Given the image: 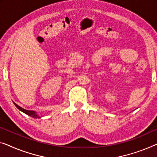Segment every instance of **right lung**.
I'll use <instances>...</instances> for the list:
<instances>
[{
	"label": "right lung",
	"instance_id": "obj_1",
	"mask_svg": "<svg viewBox=\"0 0 157 157\" xmlns=\"http://www.w3.org/2000/svg\"><path fill=\"white\" fill-rule=\"evenodd\" d=\"M14 104L15 105V106L17 107V108L19 110H20L21 111L24 112V113H26L27 115L31 116V117H32V118H41V116H39L38 115H37V114L36 113V112H34V111H28V110L22 109V107L19 106L17 104H15V103H14Z\"/></svg>",
	"mask_w": 157,
	"mask_h": 157
}]
</instances>
